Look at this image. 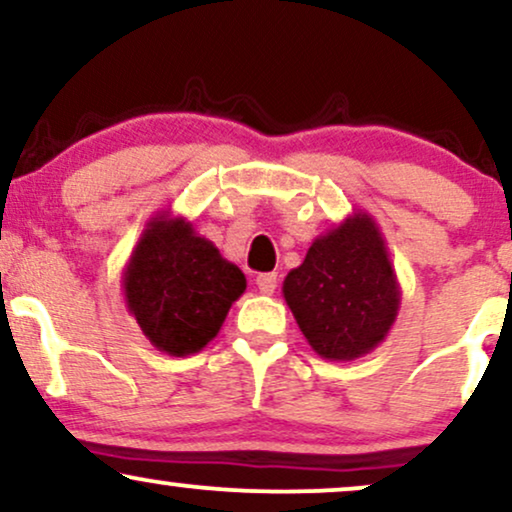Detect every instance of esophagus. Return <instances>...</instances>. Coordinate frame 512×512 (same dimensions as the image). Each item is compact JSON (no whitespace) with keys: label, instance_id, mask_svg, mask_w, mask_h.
I'll list each match as a JSON object with an SVG mask.
<instances>
[{"label":"esophagus","instance_id":"obj_1","mask_svg":"<svg viewBox=\"0 0 512 512\" xmlns=\"http://www.w3.org/2000/svg\"><path fill=\"white\" fill-rule=\"evenodd\" d=\"M257 288H260V293L264 295H272L276 291V283H279V279H276V274H260L257 276Z\"/></svg>","mask_w":512,"mask_h":512}]
</instances>
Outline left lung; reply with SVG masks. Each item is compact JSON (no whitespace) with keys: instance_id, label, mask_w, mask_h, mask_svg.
<instances>
[{"instance_id":"8db88e82","label":"left lung","mask_w":512,"mask_h":512,"mask_svg":"<svg viewBox=\"0 0 512 512\" xmlns=\"http://www.w3.org/2000/svg\"><path fill=\"white\" fill-rule=\"evenodd\" d=\"M283 298L319 357L350 362L372 353L400 310L396 269L372 214H348L312 240L283 279Z\"/></svg>"}]
</instances>
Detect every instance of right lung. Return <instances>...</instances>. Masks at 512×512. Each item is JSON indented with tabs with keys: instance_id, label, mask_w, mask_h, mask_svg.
Returning a JSON list of instances; mask_svg holds the SVG:
<instances>
[{
	"instance_id": "obj_1",
	"label": "right lung",
	"mask_w": 512,
	"mask_h": 512,
	"mask_svg": "<svg viewBox=\"0 0 512 512\" xmlns=\"http://www.w3.org/2000/svg\"><path fill=\"white\" fill-rule=\"evenodd\" d=\"M121 288L152 346L186 357L219 334L231 305L245 293V274L186 217L157 212L123 267Z\"/></svg>"
}]
</instances>
